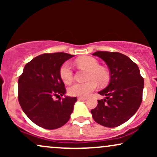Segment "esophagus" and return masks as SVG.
I'll use <instances>...</instances> for the list:
<instances>
[{
    "instance_id": "1",
    "label": "esophagus",
    "mask_w": 157,
    "mask_h": 157,
    "mask_svg": "<svg viewBox=\"0 0 157 157\" xmlns=\"http://www.w3.org/2000/svg\"><path fill=\"white\" fill-rule=\"evenodd\" d=\"M77 99H78L79 100H83V101H85V100H86V97H77Z\"/></svg>"
}]
</instances>
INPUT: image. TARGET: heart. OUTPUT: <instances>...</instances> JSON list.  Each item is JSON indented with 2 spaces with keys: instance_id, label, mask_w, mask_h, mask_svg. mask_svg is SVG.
I'll return each mask as SVG.
<instances>
[{
  "instance_id": "1",
  "label": "heart",
  "mask_w": 157,
  "mask_h": 157,
  "mask_svg": "<svg viewBox=\"0 0 157 157\" xmlns=\"http://www.w3.org/2000/svg\"><path fill=\"white\" fill-rule=\"evenodd\" d=\"M77 64L82 68L89 70L88 79L86 82H75L68 88V92L71 96L87 97L97 88V82L104 84L109 79V75L104 68L100 67L98 61L92 57L85 56L77 60ZM60 76L66 83H70L73 80V71L69 63L66 62L60 68Z\"/></svg>"
}]
</instances>
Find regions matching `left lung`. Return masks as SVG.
Returning <instances> with one entry per match:
<instances>
[{
    "label": "left lung",
    "instance_id": "1",
    "mask_svg": "<svg viewBox=\"0 0 157 157\" xmlns=\"http://www.w3.org/2000/svg\"><path fill=\"white\" fill-rule=\"evenodd\" d=\"M92 55L100 57L107 64L110 82L107 87L98 92L105 97L98 100L97 106L91 113L100 125L117 127L134 116L140 108L144 80L137 65L123 54L98 51Z\"/></svg>",
    "mask_w": 157,
    "mask_h": 157
}]
</instances>
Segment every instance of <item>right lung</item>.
Here are the masks:
<instances>
[{
    "instance_id": "1",
    "label": "right lung",
    "mask_w": 157,
    "mask_h": 157,
    "mask_svg": "<svg viewBox=\"0 0 157 157\" xmlns=\"http://www.w3.org/2000/svg\"><path fill=\"white\" fill-rule=\"evenodd\" d=\"M75 55L63 52L43 54L26 63L18 80V101L23 112L34 123L53 130L66 123L77 97L62 96L65 85L60 68ZM55 97H60L55 101Z\"/></svg>"
}]
</instances>
